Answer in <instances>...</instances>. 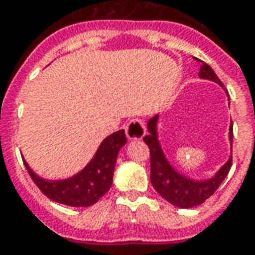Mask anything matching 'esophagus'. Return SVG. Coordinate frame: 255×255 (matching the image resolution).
<instances>
[{"label": "esophagus", "instance_id": "34e87169", "mask_svg": "<svg viewBox=\"0 0 255 255\" xmlns=\"http://www.w3.org/2000/svg\"><path fill=\"white\" fill-rule=\"evenodd\" d=\"M126 133L129 140H139L143 138L146 133V126H144L143 120H140V119L131 120L126 127Z\"/></svg>", "mask_w": 255, "mask_h": 255}]
</instances>
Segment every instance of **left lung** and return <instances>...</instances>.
Masks as SVG:
<instances>
[{
  "label": "left lung",
  "instance_id": "8db88e82",
  "mask_svg": "<svg viewBox=\"0 0 255 255\" xmlns=\"http://www.w3.org/2000/svg\"><path fill=\"white\" fill-rule=\"evenodd\" d=\"M199 63H201V68H199L201 78L213 80L221 87L224 86L208 64L203 63L201 60H199ZM157 122H158V115L147 122L149 133L143 138L144 143L147 144L150 149V182L161 197L177 208L188 209L201 205L208 198L212 197L216 190L220 187V184L224 182V179L231 169V165H232V154H231L230 160L220 168V171L212 179L201 180V182L191 180V179L177 173L166 160L165 154L161 149L158 138H157ZM232 138H234V131H232V124H231V146H232Z\"/></svg>",
  "mask_w": 255,
  "mask_h": 255
}]
</instances>
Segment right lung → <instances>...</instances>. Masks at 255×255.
<instances>
[{"label": "right lung", "mask_w": 255, "mask_h": 255, "mask_svg": "<svg viewBox=\"0 0 255 255\" xmlns=\"http://www.w3.org/2000/svg\"><path fill=\"white\" fill-rule=\"evenodd\" d=\"M127 143L124 129L112 133L102 140L97 153L87 165L75 176L65 180H45L23 160L36 187L49 199L73 208H87L100 201L113 183L117 154Z\"/></svg>", "instance_id": "1"}]
</instances>
